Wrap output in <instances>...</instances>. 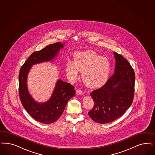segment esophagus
Here are the masks:
<instances>
[{"instance_id": "1", "label": "esophagus", "mask_w": 155, "mask_h": 155, "mask_svg": "<svg viewBox=\"0 0 155 155\" xmlns=\"http://www.w3.org/2000/svg\"><path fill=\"white\" fill-rule=\"evenodd\" d=\"M76 95H83V91H81L80 90H77L76 91Z\"/></svg>"}]
</instances>
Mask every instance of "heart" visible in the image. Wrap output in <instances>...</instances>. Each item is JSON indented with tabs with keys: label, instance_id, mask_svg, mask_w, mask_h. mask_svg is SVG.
Segmentation results:
<instances>
[{
	"label": "heart",
	"instance_id": "obj_1",
	"mask_svg": "<svg viewBox=\"0 0 155 155\" xmlns=\"http://www.w3.org/2000/svg\"><path fill=\"white\" fill-rule=\"evenodd\" d=\"M110 68V64L107 58L90 50L76 53L74 63L68 61L65 65V71L70 80H77L79 71L83 72V81L90 89L99 88L105 84Z\"/></svg>",
	"mask_w": 155,
	"mask_h": 155
}]
</instances>
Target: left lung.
Wrapping results in <instances>:
<instances>
[{
  "label": "left lung",
  "instance_id": "8db88e82",
  "mask_svg": "<svg viewBox=\"0 0 155 155\" xmlns=\"http://www.w3.org/2000/svg\"><path fill=\"white\" fill-rule=\"evenodd\" d=\"M114 55V74L102 87L90 94L94 106L88 114L100 124L108 123L121 117L130 108L134 96V71L123 56L115 52Z\"/></svg>",
  "mask_w": 155,
  "mask_h": 155
}]
</instances>
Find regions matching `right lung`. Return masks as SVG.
I'll return each instance as SVG.
<instances>
[{
  "instance_id": "obj_1",
  "label": "right lung",
  "mask_w": 155,
  "mask_h": 155,
  "mask_svg": "<svg viewBox=\"0 0 155 155\" xmlns=\"http://www.w3.org/2000/svg\"><path fill=\"white\" fill-rule=\"evenodd\" d=\"M66 43H55L33 52L21 67L19 75V91L21 104L35 120L45 124L54 123L62 115L68 100L75 95L74 87L61 79L57 80L50 99L39 102L30 94L27 78L32 65L55 60Z\"/></svg>"
}]
</instances>
